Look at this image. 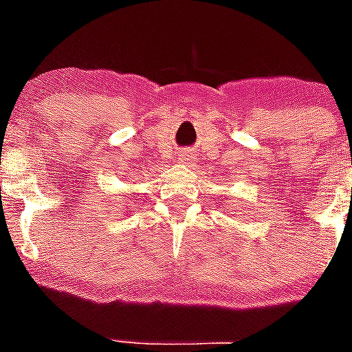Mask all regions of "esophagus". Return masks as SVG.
<instances>
[{
    "instance_id": "34e87169",
    "label": "esophagus",
    "mask_w": 352,
    "mask_h": 352,
    "mask_svg": "<svg viewBox=\"0 0 352 352\" xmlns=\"http://www.w3.org/2000/svg\"><path fill=\"white\" fill-rule=\"evenodd\" d=\"M187 160H189V158H187V155H182V158H180V162H187Z\"/></svg>"
}]
</instances>
